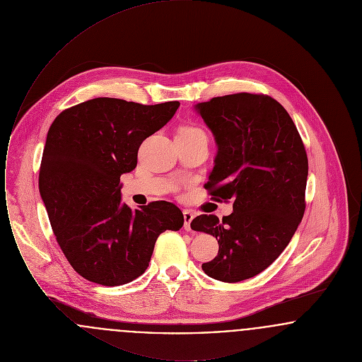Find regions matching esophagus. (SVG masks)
Segmentation results:
<instances>
[{
	"instance_id": "esophagus-1",
	"label": "esophagus",
	"mask_w": 362,
	"mask_h": 362,
	"mask_svg": "<svg viewBox=\"0 0 362 362\" xmlns=\"http://www.w3.org/2000/svg\"><path fill=\"white\" fill-rule=\"evenodd\" d=\"M183 217H185V229L186 230H191V223L194 220V213L189 210H185L183 211Z\"/></svg>"
}]
</instances>
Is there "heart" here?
<instances>
[{"label":"heart","instance_id":"1","mask_svg":"<svg viewBox=\"0 0 362 362\" xmlns=\"http://www.w3.org/2000/svg\"><path fill=\"white\" fill-rule=\"evenodd\" d=\"M182 132H189V133H204L199 127H192V126H187V127H183L180 129ZM205 134V133H204Z\"/></svg>","mask_w":362,"mask_h":362}]
</instances>
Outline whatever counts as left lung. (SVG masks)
<instances>
[{
	"mask_svg": "<svg viewBox=\"0 0 362 362\" xmlns=\"http://www.w3.org/2000/svg\"><path fill=\"white\" fill-rule=\"evenodd\" d=\"M218 152L205 183L210 199L233 202L223 221L213 214L191 229L218 241L207 276L240 282L266 270L286 248L305 211L308 157L288 111L269 95L240 92L197 105Z\"/></svg>",
	"mask_w": 362,
	"mask_h": 362,
	"instance_id": "1",
	"label": "left lung"
}]
</instances>
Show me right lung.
Returning a JSON list of instances; mask_svg holds the SVG:
<instances>
[{
  "instance_id": "add662e5",
  "label": "right lung",
  "mask_w": 362,
  "mask_h": 362,
  "mask_svg": "<svg viewBox=\"0 0 362 362\" xmlns=\"http://www.w3.org/2000/svg\"><path fill=\"white\" fill-rule=\"evenodd\" d=\"M179 102L145 105L96 98L64 110L52 123L39 170V191L57 243L88 281L118 286L149 266L164 230H179L180 209L155 201L121 204V175L137 165L138 149L170 121Z\"/></svg>"
}]
</instances>
